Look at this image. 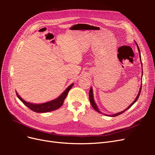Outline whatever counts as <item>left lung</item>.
Returning <instances> with one entry per match:
<instances>
[{"label":"left lung","mask_w":155,"mask_h":155,"mask_svg":"<svg viewBox=\"0 0 155 155\" xmlns=\"http://www.w3.org/2000/svg\"><path fill=\"white\" fill-rule=\"evenodd\" d=\"M136 44H137V48H138V51H139V54H140V49H139V47H138V45H137V43H136ZM140 61H141V63H142V60H141V56H140ZM142 75H143V71H142ZM141 90H142V85H141V87H140V91H139V92H138V94L137 95V97L135 98V100H134V101L132 103V104H131L130 105H129V107L127 108V109H125V110H124L123 111H121V112H118V113H116V114H112V115H107V116H118V115H120V114H121L122 113H124V112H125V111H126L127 110V109H129V108L132 106L134 103L137 101V100H138V97H139V96H140V92H141ZM89 100H90V102H91V105H92V107H93V109H94L95 110H96L97 112H100V113H101V112L100 111V110L98 109V108H97V105H96V103H95V101H94V96H93V92H92V87L91 88V89H90V91H89Z\"/></svg>","instance_id":"obj_1"}]
</instances>
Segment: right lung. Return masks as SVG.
Wrapping results in <instances>:
<instances>
[{
	"label": "right lung",
	"instance_id": "right-lung-1",
	"mask_svg": "<svg viewBox=\"0 0 155 155\" xmlns=\"http://www.w3.org/2000/svg\"><path fill=\"white\" fill-rule=\"evenodd\" d=\"M73 85H74V83L71 84V85H70L69 87H68V88L66 89V90H65L58 98H56V99L48 102L44 103V104H34L30 102H27L23 99H22V98L20 97V96L18 95L17 92H16V94L18 99H19L23 104L28 107L29 109H31V110L34 111L35 112H39V113H41V112H48L53 111L58 109L63 105L64 99L66 98L69 91L71 89Z\"/></svg>",
	"mask_w": 155,
	"mask_h": 155
}]
</instances>
